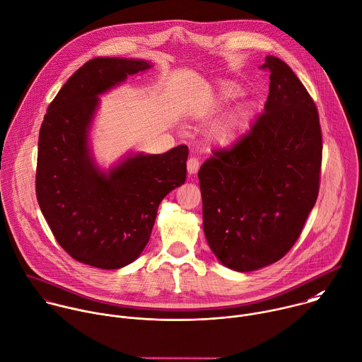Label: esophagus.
<instances>
[{
  "label": "esophagus",
  "instance_id": "obj_1",
  "mask_svg": "<svg viewBox=\"0 0 362 362\" xmlns=\"http://www.w3.org/2000/svg\"><path fill=\"white\" fill-rule=\"evenodd\" d=\"M199 159L197 158H189L187 160V173L189 175H196L199 170Z\"/></svg>",
  "mask_w": 362,
  "mask_h": 362
}]
</instances>
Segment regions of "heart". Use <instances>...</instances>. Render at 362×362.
<instances>
[{"label": "heart", "instance_id": "obj_1", "mask_svg": "<svg viewBox=\"0 0 362 362\" xmlns=\"http://www.w3.org/2000/svg\"><path fill=\"white\" fill-rule=\"evenodd\" d=\"M243 95V89L240 88L234 82H224L221 83L214 95L203 103L197 110L194 112V116L200 120H209L216 113H218L226 105H228L231 100L237 99L238 96ZM247 109L245 106H238L228 113H226L220 120L211 127L210 131V139L214 145L218 146H230L234 144L238 136L242 135L246 124H247Z\"/></svg>", "mask_w": 362, "mask_h": 362}]
</instances>
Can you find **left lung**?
<instances>
[{
    "label": "left lung",
    "mask_w": 362,
    "mask_h": 362,
    "mask_svg": "<svg viewBox=\"0 0 362 362\" xmlns=\"http://www.w3.org/2000/svg\"><path fill=\"white\" fill-rule=\"evenodd\" d=\"M264 112L231 149L199 170L203 230L214 256L234 272L279 262L294 246L320 187L322 138L315 103L293 69L266 57Z\"/></svg>",
    "instance_id": "obj_1"
}]
</instances>
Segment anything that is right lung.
<instances>
[{
  "mask_svg": "<svg viewBox=\"0 0 362 362\" xmlns=\"http://www.w3.org/2000/svg\"><path fill=\"white\" fill-rule=\"evenodd\" d=\"M152 66L145 59L95 58L47 109L38 139L35 189L61 247L79 263L125 267L146 247L163 197L186 180V145L163 155L131 153L107 172L89 146L99 95Z\"/></svg>",
  "mask_w": 362,
  "mask_h": 362,
  "instance_id": "obj_1",
  "label": "right lung"
}]
</instances>
